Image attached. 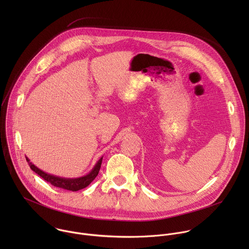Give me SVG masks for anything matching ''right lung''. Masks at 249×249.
Returning a JSON list of instances; mask_svg holds the SVG:
<instances>
[{"label": "right lung", "instance_id": "right-lung-1", "mask_svg": "<svg viewBox=\"0 0 249 249\" xmlns=\"http://www.w3.org/2000/svg\"><path fill=\"white\" fill-rule=\"evenodd\" d=\"M103 158V157H102ZM102 158L99 159V160L95 163L94 167L91 169V171L82 177H79V178H63V177H59V176H55L52 174H48L44 171H42L41 169H39L38 167L35 166L29 160L28 158L25 157L26 161L28 163V165L30 166V168L35 172L37 173L40 177L44 180H46L47 182L51 183L53 186L55 187H59L62 189H66V190H70V191H78L81 190L83 188H86L88 185H89L92 180L97 176L100 166H101V162H102Z\"/></svg>", "mask_w": 249, "mask_h": 249}]
</instances>
